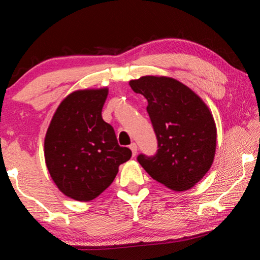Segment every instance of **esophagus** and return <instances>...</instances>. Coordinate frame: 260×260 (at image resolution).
Listing matches in <instances>:
<instances>
[{
    "label": "esophagus",
    "instance_id": "obj_1",
    "mask_svg": "<svg viewBox=\"0 0 260 260\" xmlns=\"http://www.w3.org/2000/svg\"><path fill=\"white\" fill-rule=\"evenodd\" d=\"M129 149L132 150V153H133V156H135L136 153H138V144L136 143H132L129 146Z\"/></svg>",
    "mask_w": 260,
    "mask_h": 260
}]
</instances>
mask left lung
<instances>
[{
  "mask_svg": "<svg viewBox=\"0 0 260 260\" xmlns=\"http://www.w3.org/2000/svg\"><path fill=\"white\" fill-rule=\"evenodd\" d=\"M135 93L148 101L147 111L158 150L138 161L150 177L175 191H183L208 173L212 165L217 128L203 100L182 82L169 77L144 76L131 80Z\"/></svg>",
  "mask_w": 260,
  "mask_h": 260,
  "instance_id": "left-lung-1",
  "label": "left lung"
}]
</instances>
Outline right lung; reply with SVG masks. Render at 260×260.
I'll return each mask as SVG.
<instances>
[{
  "label": "right lung",
  "instance_id": "add662e5",
  "mask_svg": "<svg viewBox=\"0 0 260 260\" xmlns=\"http://www.w3.org/2000/svg\"><path fill=\"white\" fill-rule=\"evenodd\" d=\"M108 88L76 90L68 95L48 127L45 159L52 181L68 197L89 202L116 178L132 156L120 147L113 127L102 118Z\"/></svg>",
  "mask_w": 260,
  "mask_h": 260
}]
</instances>
